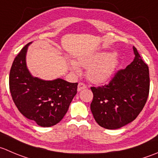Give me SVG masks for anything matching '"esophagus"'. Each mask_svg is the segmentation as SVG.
<instances>
[{
	"label": "esophagus",
	"instance_id": "34e87169",
	"mask_svg": "<svg viewBox=\"0 0 158 158\" xmlns=\"http://www.w3.org/2000/svg\"><path fill=\"white\" fill-rule=\"evenodd\" d=\"M86 85L84 83H82V82H79V84H78V88H77V90L78 92H80L82 89H84L86 88Z\"/></svg>",
	"mask_w": 158,
	"mask_h": 158
}]
</instances>
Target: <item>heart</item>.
<instances>
[{
    "label": "heart",
    "instance_id": "1",
    "mask_svg": "<svg viewBox=\"0 0 158 158\" xmlns=\"http://www.w3.org/2000/svg\"><path fill=\"white\" fill-rule=\"evenodd\" d=\"M120 64V59L116 53L99 52L77 58L76 63L70 61L69 65L75 73H79V66L87 69L86 76L93 83L107 82L116 72Z\"/></svg>",
    "mask_w": 158,
    "mask_h": 158
}]
</instances>
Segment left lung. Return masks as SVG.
<instances>
[{
  "label": "left lung",
  "instance_id": "1",
  "mask_svg": "<svg viewBox=\"0 0 158 158\" xmlns=\"http://www.w3.org/2000/svg\"><path fill=\"white\" fill-rule=\"evenodd\" d=\"M133 49L135 57L126 69L119 70L109 84L91 87L92 113L106 129H118L135 120L148 98L149 69L137 48Z\"/></svg>",
  "mask_w": 158,
  "mask_h": 158
}]
</instances>
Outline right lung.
I'll list each match as a JSON object with an SVG mask.
<instances>
[{
    "label": "right lung",
    "mask_w": 158,
    "mask_h": 158,
    "mask_svg": "<svg viewBox=\"0 0 158 158\" xmlns=\"http://www.w3.org/2000/svg\"><path fill=\"white\" fill-rule=\"evenodd\" d=\"M27 44L15 57L9 76L14 102L21 114L43 127L54 126L67 113L77 93V82L34 77L26 65Z\"/></svg>",
    "instance_id": "right-lung-1"
}]
</instances>
